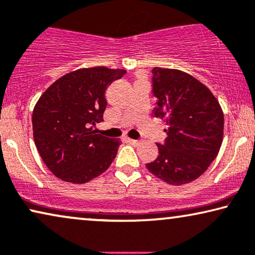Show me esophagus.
Returning a JSON list of instances; mask_svg holds the SVG:
<instances>
[{
	"mask_svg": "<svg viewBox=\"0 0 255 255\" xmlns=\"http://www.w3.org/2000/svg\"><path fill=\"white\" fill-rule=\"evenodd\" d=\"M128 142L130 143V144H132V145H138V144H139V141H137V139L128 138Z\"/></svg>",
	"mask_w": 255,
	"mask_h": 255,
	"instance_id": "1",
	"label": "esophagus"
}]
</instances>
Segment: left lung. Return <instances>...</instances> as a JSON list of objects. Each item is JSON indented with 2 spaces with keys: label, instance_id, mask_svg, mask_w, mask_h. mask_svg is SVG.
Here are the masks:
<instances>
[{
  "label": "left lung",
  "instance_id": "1",
  "mask_svg": "<svg viewBox=\"0 0 255 255\" xmlns=\"http://www.w3.org/2000/svg\"><path fill=\"white\" fill-rule=\"evenodd\" d=\"M153 116L164 120L167 134L158 157L146 168L173 186L194 181L207 171L222 145L224 116L220 103L201 82L184 71L155 67Z\"/></svg>",
  "mask_w": 255,
  "mask_h": 255
}]
</instances>
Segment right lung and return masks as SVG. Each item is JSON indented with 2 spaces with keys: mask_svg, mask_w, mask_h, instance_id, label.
I'll return each mask as SVG.
<instances>
[{
  "mask_svg": "<svg viewBox=\"0 0 255 255\" xmlns=\"http://www.w3.org/2000/svg\"><path fill=\"white\" fill-rule=\"evenodd\" d=\"M126 70L83 68L54 82L35 104L33 137L39 155L61 180L85 184L105 172L116 158L119 139L96 134L104 121L105 91Z\"/></svg>",
  "mask_w": 255,
  "mask_h": 255,
  "instance_id": "obj_1",
  "label": "right lung"
}]
</instances>
